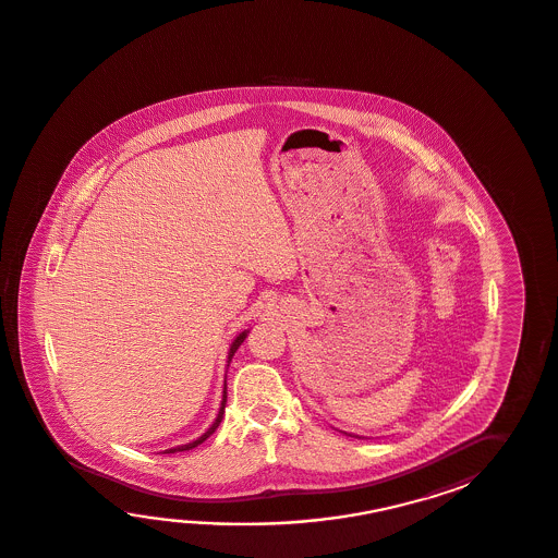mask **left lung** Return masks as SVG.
<instances>
[{
  "instance_id": "left-lung-1",
  "label": "left lung",
  "mask_w": 558,
  "mask_h": 558,
  "mask_svg": "<svg viewBox=\"0 0 558 558\" xmlns=\"http://www.w3.org/2000/svg\"><path fill=\"white\" fill-rule=\"evenodd\" d=\"M345 433V432H343ZM345 435H350V437H357V439H362V437H360V435H353V433H345Z\"/></svg>"
}]
</instances>
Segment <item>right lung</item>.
Here are the masks:
<instances>
[{"label": "right lung", "instance_id": "obj_1", "mask_svg": "<svg viewBox=\"0 0 558 558\" xmlns=\"http://www.w3.org/2000/svg\"><path fill=\"white\" fill-rule=\"evenodd\" d=\"M248 331L251 330H244L240 331L239 336L234 338V341L230 343V350H228V360L227 365H230V362H232V355L236 353V350L240 348V343L242 341L246 340V336H248ZM225 408H227V379H225V391H222V401H220V410H218L217 420L213 421V425L206 429L198 439H194V441H191V444H184V445H177V447H171V449H167L165 453H179V451H191V449H194V447H198V445L203 444V441H206L213 433L217 432L218 425H220V421H222V417H225Z\"/></svg>", "mask_w": 558, "mask_h": 558}]
</instances>
